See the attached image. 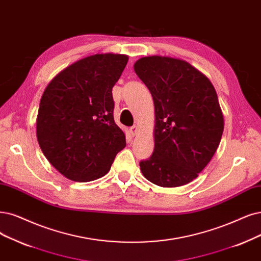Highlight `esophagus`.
<instances>
[{
	"label": "esophagus",
	"instance_id": "34e87169",
	"mask_svg": "<svg viewBox=\"0 0 261 261\" xmlns=\"http://www.w3.org/2000/svg\"><path fill=\"white\" fill-rule=\"evenodd\" d=\"M129 131H130V134L132 137H136L138 132H139V127H138V125H132Z\"/></svg>",
	"mask_w": 261,
	"mask_h": 261
}]
</instances>
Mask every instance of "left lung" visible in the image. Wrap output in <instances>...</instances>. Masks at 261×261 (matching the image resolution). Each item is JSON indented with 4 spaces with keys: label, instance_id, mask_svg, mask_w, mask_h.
Listing matches in <instances>:
<instances>
[{
    "label": "left lung",
    "instance_id": "8db88e82",
    "mask_svg": "<svg viewBox=\"0 0 261 261\" xmlns=\"http://www.w3.org/2000/svg\"><path fill=\"white\" fill-rule=\"evenodd\" d=\"M134 71L155 105V148L140 162L144 177L161 187H178L198 177L219 145L224 117L207 77L188 62L144 57Z\"/></svg>",
    "mask_w": 261,
    "mask_h": 261
}]
</instances>
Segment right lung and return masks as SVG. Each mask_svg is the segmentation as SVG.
Instances as JSON below:
<instances>
[{
  "label": "right lung",
  "instance_id": "add662e5",
  "mask_svg": "<svg viewBox=\"0 0 261 261\" xmlns=\"http://www.w3.org/2000/svg\"><path fill=\"white\" fill-rule=\"evenodd\" d=\"M128 56L98 54L77 61L48 84L36 119V137L51 166L74 181L104 176L125 136L114 120L112 90Z\"/></svg>",
  "mask_w": 261,
  "mask_h": 261
}]
</instances>
